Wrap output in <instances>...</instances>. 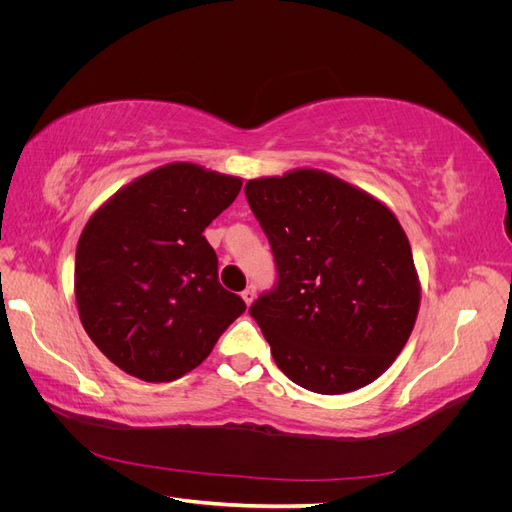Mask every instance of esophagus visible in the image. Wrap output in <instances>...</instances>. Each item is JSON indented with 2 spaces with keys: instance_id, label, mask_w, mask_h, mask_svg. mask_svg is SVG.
<instances>
[{
  "instance_id": "1",
  "label": "esophagus",
  "mask_w": 512,
  "mask_h": 512,
  "mask_svg": "<svg viewBox=\"0 0 512 512\" xmlns=\"http://www.w3.org/2000/svg\"><path fill=\"white\" fill-rule=\"evenodd\" d=\"M241 297H243V301H245L247 305H252V301L256 299V286H254V284L247 286V288L241 292Z\"/></svg>"
}]
</instances>
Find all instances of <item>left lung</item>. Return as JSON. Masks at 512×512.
Masks as SVG:
<instances>
[{
	"mask_svg": "<svg viewBox=\"0 0 512 512\" xmlns=\"http://www.w3.org/2000/svg\"><path fill=\"white\" fill-rule=\"evenodd\" d=\"M277 284L250 316L284 374L342 395L382 376L414 329L421 284L393 211L314 168L245 183Z\"/></svg>",
	"mask_w": 512,
	"mask_h": 512,
	"instance_id": "left-lung-1",
	"label": "left lung"
}]
</instances>
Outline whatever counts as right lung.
Listing matches in <instances>:
<instances>
[{
    "label": "right lung",
    "mask_w": 512,
    "mask_h": 512,
    "mask_svg": "<svg viewBox=\"0 0 512 512\" xmlns=\"http://www.w3.org/2000/svg\"><path fill=\"white\" fill-rule=\"evenodd\" d=\"M241 179L173 162L134 179L91 215L74 262L79 316L108 361L145 382L203 363L245 303L218 280L205 228Z\"/></svg>",
    "instance_id": "1"
}]
</instances>
